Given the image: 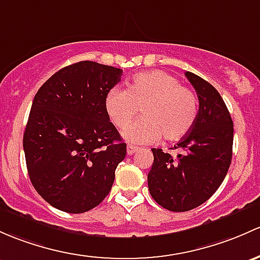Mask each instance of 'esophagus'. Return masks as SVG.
Wrapping results in <instances>:
<instances>
[{"instance_id": "34e87169", "label": "esophagus", "mask_w": 260, "mask_h": 260, "mask_svg": "<svg viewBox=\"0 0 260 260\" xmlns=\"http://www.w3.org/2000/svg\"><path fill=\"white\" fill-rule=\"evenodd\" d=\"M138 147H136V146H132V144H128L127 146V154L128 155H132V154H135L136 152L138 151Z\"/></svg>"}]
</instances>
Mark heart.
Listing matches in <instances>:
<instances>
[{
  "instance_id": "heart-1",
  "label": "heart",
  "mask_w": 260,
  "mask_h": 260,
  "mask_svg": "<svg viewBox=\"0 0 260 260\" xmlns=\"http://www.w3.org/2000/svg\"><path fill=\"white\" fill-rule=\"evenodd\" d=\"M105 105L118 128L127 127L142 108L143 117L123 132V137L136 144L152 143L160 137L179 141L190 132L198 116L197 94L163 71L137 73L127 89L112 88Z\"/></svg>"
}]
</instances>
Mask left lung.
<instances>
[{"instance_id":"obj_1","label":"left lung","mask_w":260,"mask_h":260,"mask_svg":"<svg viewBox=\"0 0 260 260\" xmlns=\"http://www.w3.org/2000/svg\"><path fill=\"white\" fill-rule=\"evenodd\" d=\"M185 77L194 87L199 111L190 132L174 148L173 157L152 148L148 173L152 198L172 212H187L207 202L225 178L232 162L233 121L219 92L192 72Z\"/></svg>"}]
</instances>
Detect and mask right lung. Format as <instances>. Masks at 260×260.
Returning a JSON list of instances; mask_svg holds the SVG:
<instances>
[{"instance_id": "1", "label": "right lung", "mask_w": 260, "mask_h": 260, "mask_svg": "<svg viewBox=\"0 0 260 260\" xmlns=\"http://www.w3.org/2000/svg\"><path fill=\"white\" fill-rule=\"evenodd\" d=\"M121 68L81 61L38 89L23 133L29 179L54 208L88 212L107 197L127 146L106 111Z\"/></svg>"}]
</instances>
